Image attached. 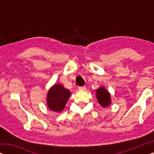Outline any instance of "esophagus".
Instances as JSON below:
<instances>
[{
	"mask_svg": "<svg viewBox=\"0 0 154 154\" xmlns=\"http://www.w3.org/2000/svg\"><path fill=\"white\" fill-rule=\"evenodd\" d=\"M79 89L81 90H86V87L85 86H81V87L79 88Z\"/></svg>",
	"mask_w": 154,
	"mask_h": 154,
	"instance_id": "1",
	"label": "esophagus"
}]
</instances>
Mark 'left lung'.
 <instances>
[{
  "instance_id": "8db88e82",
  "label": "left lung",
  "mask_w": 154,
  "mask_h": 154,
  "mask_svg": "<svg viewBox=\"0 0 154 154\" xmlns=\"http://www.w3.org/2000/svg\"><path fill=\"white\" fill-rule=\"evenodd\" d=\"M96 96L98 102L103 107L109 106L111 103L110 93L104 87L99 88L96 91Z\"/></svg>"
}]
</instances>
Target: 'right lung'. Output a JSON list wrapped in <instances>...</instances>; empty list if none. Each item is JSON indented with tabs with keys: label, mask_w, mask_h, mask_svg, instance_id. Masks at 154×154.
Instances as JSON below:
<instances>
[{
	"label": "right lung",
	"mask_w": 154,
	"mask_h": 154,
	"mask_svg": "<svg viewBox=\"0 0 154 154\" xmlns=\"http://www.w3.org/2000/svg\"><path fill=\"white\" fill-rule=\"evenodd\" d=\"M71 92L61 84H55L50 88L47 95L48 108L55 112H61L64 109Z\"/></svg>",
	"instance_id": "right-lung-1"
}]
</instances>
